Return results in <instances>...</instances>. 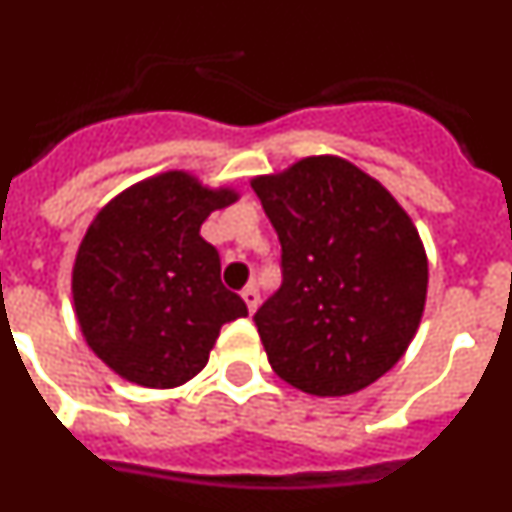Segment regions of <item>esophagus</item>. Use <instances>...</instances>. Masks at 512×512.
Wrapping results in <instances>:
<instances>
[{
  "mask_svg": "<svg viewBox=\"0 0 512 512\" xmlns=\"http://www.w3.org/2000/svg\"><path fill=\"white\" fill-rule=\"evenodd\" d=\"M241 297H243V302H246L248 312H256V307H259V300H261L259 289L253 287V284H248V287L241 292Z\"/></svg>",
  "mask_w": 512,
  "mask_h": 512,
  "instance_id": "34e87169",
  "label": "esophagus"
}]
</instances>
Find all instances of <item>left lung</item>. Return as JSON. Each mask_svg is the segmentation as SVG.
<instances>
[{"mask_svg":"<svg viewBox=\"0 0 512 512\" xmlns=\"http://www.w3.org/2000/svg\"><path fill=\"white\" fill-rule=\"evenodd\" d=\"M282 243L284 282L253 315L271 369L343 397L387 374L418 333L428 256L387 187L341 156L251 179Z\"/></svg>","mask_w":512,"mask_h":512,"instance_id":"1","label":"left lung"}]
</instances>
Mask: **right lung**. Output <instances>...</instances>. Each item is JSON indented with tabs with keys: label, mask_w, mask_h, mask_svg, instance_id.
I'll return each instance as SVG.
<instances>
[{
	"label": "right lung",
	"mask_w": 512,
	"mask_h": 512,
	"mask_svg": "<svg viewBox=\"0 0 512 512\" xmlns=\"http://www.w3.org/2000/svg\"><path fill=\"white\" fill-rule=\"evenodd\" d=\"M233 187H207L189 171L148 176L94 215L71 271L76 323L117 377L171 390L205 369L220 328L246 318L220 282V256L200 235Z\"/></svg>",
	"instance_id": "1"
}]
</instances>
